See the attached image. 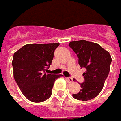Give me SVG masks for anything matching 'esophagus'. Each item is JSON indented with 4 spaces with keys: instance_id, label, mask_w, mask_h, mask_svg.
Wrapping results in <instances>:
<instances>
[{
    "instance_id": "esophagus-1",
    "label": "esophagus",
    "mask_w": 121,
    "mask_h": 121,
    "mask_svg": "<svg viewBox=\"0 0 121 121\" xmlns=\"http://www.w3.org/2000/svg\"><path fill=\"white\" fill-rule=\"evenodd\" d=\"M66 80L68 81V82H73V78H72V77H67V78H66Z\"/></svg>"
}]
</instances>
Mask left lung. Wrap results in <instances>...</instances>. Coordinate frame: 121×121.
<instances>
[{"mask_svg":"<svg viewBox=\"0 0 121 121\" xmlns=\"http://www.w3.org/2000/svg\"><path fill=\"white\" fill-rule=\"evenodd\" d=\"M69 46L78 58L81 68H85V81L79 83L80 92L72 94L78 100L88 101L95 98L101 92L108 76L112 58L99 45L85 40L72 41Z\"/></svg>","mask_w":121,"mask_h":121,"instance_id":"8db88e82","label":"left lung"}]
</instances>
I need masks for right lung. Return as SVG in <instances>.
Instances as JSON below:
<instances>
[{"label":"right lung","instance_id":"add662e5","mask_svg":"<svg viewBox=\"0 0 121 121\" xmlns=\"http://www.w3.org/2000/svg\"><path fill=\"white\" fill-rule=\"evenodd\" d=\"M60 43L28 44L13 55V76L28 100L42 102L51 95L55 81L63 75L46 74Z\"/></svg>","mask_w":121,"mask_h":121}]
</instances>
